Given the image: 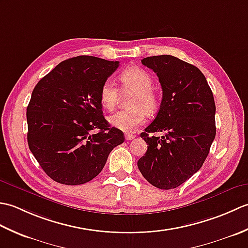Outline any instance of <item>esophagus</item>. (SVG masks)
Instances as JSON below:
<instances>
[{
	"instance_id": "34e87169",
	"label": "esophagus",
	"mask_w": 248,
	"mask_h": 248,
	"mask_svg": "<svg viewBox=\"0 0 248 248\" xmlns=\"http://www.w3.org/2000/svg\"><path fill=\"white\" fill-rule=\"evenodd\" d=\"M124 138H125V140H132L135 139V135H133V134H125Z\"/></svg>"
}]
</instances>
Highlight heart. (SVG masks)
I'll list each match as a JSON object with an SVG mask.
<instances>
[{
    "instance_id": "heart-1",
    "label": "heart",
    "mask_w": 248,
    "mask_h": 248,
    "mask_svg": "<svg viewBox=\"0 0 248 248\" xmlns=\"http://www.w3.org/2000/svg\"><path fill=\"white\" fill-rule=\"evenodd\" d=\"M119 80L124 93H134L129 101L131 108L113 114L108 121L112 127L125 133H131L145 123L146 113L150 115L156 112L159 99L151 87V76L140 68H127L120 73ZM99 97L104 108L113 110L119 102L120 91L113 81L107 80L102 84Z\"/></svg>"
}]
</instances>
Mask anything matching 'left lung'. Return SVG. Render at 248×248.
Masks as SVG:
<instances>
[{"label":"left lung","mask_w":248,"mask_h":248,"mask_svg":"<svg viewBox=\"0 0 248 248\" xmlns=\"http://www.w3.org/2000/svg\"><path fill=\"white\" fill-rule=\"evenodd\" d=\"M141 64L156 73L163 97L155 119L140 134L148 149L138 166L154 186L176 188L200 170L209 155L217 134L213 93L197 67L175 56H149ZM155 132L166 135H149Z\"/></svg>","instance_id":"1"}]
</instances>
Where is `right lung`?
<instances>
[{
  "mask_svg": "<svg viewBox=\"0 0 248 248\" xmlns=\"http://www.w3.org/2000/svg\"><path fill=\"white\" fill-rule=\"evenodd\" d=\"M119 62L81 55L60 62L37 83L26 108L30 150L54 181L78 186L97 177L124 143L102 115L100 89Z\"/></svg>",
  "mask_w": 248,
  "mask_h": 248,
  "instance_id": "obj_1",
  "label": "right lung"
}]
</instances>
